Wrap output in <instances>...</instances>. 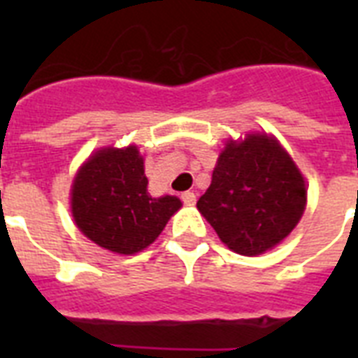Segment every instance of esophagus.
Masks as SVG:
<instances>
[{
  "mask_svg": "<svg viewBox=\"0 0 358 358\" xmlns=\"http://www.w3.org/2000/svg\"><path fill=\"white\" fill-rule=\"evenodd\" d=\"M195 201H196L195 193H191V191H185V193H182V202H184V204H187V206L195 204Z\"/></svg>",
  "mask_w": 358,
  "mask_h": 358,
  "instance_id": "obj_1",
  "label": "esophagus"
}]
</instances>
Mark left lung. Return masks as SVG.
Masks as SVG:
<instances>
[{
  "label": "left lung",
  "mask_w": 358,
  "mask_h": 358,
  "mask_svg": "<svg viewBox=\"0 0 358 358\" xmlns=\"http://www.w3.org/2000/svg\"><path fill=\"white\" fill-rule=\"evenodd\" d=\"M305 204V180L292 157L271 137L249 135L224 146L196 208L229 249L256 256L295 229Z\"/></svg>",
  "instance_id": "1"
}]
</instances>
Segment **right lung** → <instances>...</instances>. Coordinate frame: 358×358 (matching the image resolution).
Returning a JSON list of instances; mask_svg holds the SVG:
<instances>
[{"label": "right lung", "mask_w": 358, "mask_h": 358, "mask_svg": "<svg viewBox=\"0 0 358 358\" xmlns=\"http://www.w3.org/2000/svg\"><path fill=\"white\" fill-rule=\"evenodd\" d=\"M145 165L135 146L98 150L72 185V215L78 229L103 249L134 255L162 234L182 202L152 199Z\"/></svg>", "instance_id": "add662e5"}]
</instances>
